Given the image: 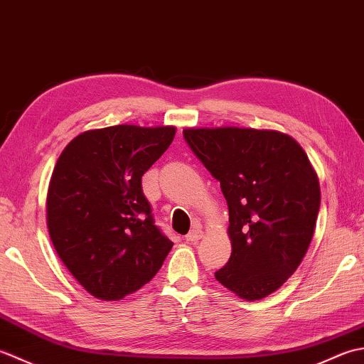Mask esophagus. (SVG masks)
Here are the masks:
<instances>
[{
    "mask_svg": "<svg viewBox=\"0 0 364 364\" xmlns=\"http://www.w3.org/2000/svg\"><path fill=\"white\" fill-rule=\"evenodd\" d=\"M203 237V231L200 230V228H192L189 233L186 235V241L188 242H191V244H194V242H197L198 239H202Z\"/></svg>",
    "mask_w": 364,
    "mask_h": 364,
    "instance_id": "esophagus-1",
    "label": "esophagus"
}]
</instances>
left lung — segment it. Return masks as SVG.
Returning <instances> with one entry per match:
<instances>
[{"label": "left lung", "mask_w": 364, "mask_h": 364, "mask_svg": "<svg viewBox=\"0 0 364 364\" xmlns=\"http://www.w3.org/2000/svg\"><path fill=\"white\" fill-rule=\"evenodd\" d=\"M183 136L228 205L231 257L215 278L245 300L269 296L296 272L314 235L321 189L310 159L280 131L186 128Z\"/></svg>", "instance_id": "1"}]
</instances>
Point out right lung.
Listing matches in <instances>:
<instances>
[{
    "label": "right lung",
    "instance_id": "1",
    "mask_svg": "<svg viewBox=\"0 0 364 364\" xmlns=\"http://www.w3.org/2000/svg\"><path fill=\"white\" fill-rule=\"evenodd\" d=\"M175 127L115 125L84 131L54 166L46 225L65 267L102 300H120L158 274L173 242L154 225L142 175Z\"/></svg>",
    "mask_w": 364,
    "mask_h": 364
}]
</instances>
